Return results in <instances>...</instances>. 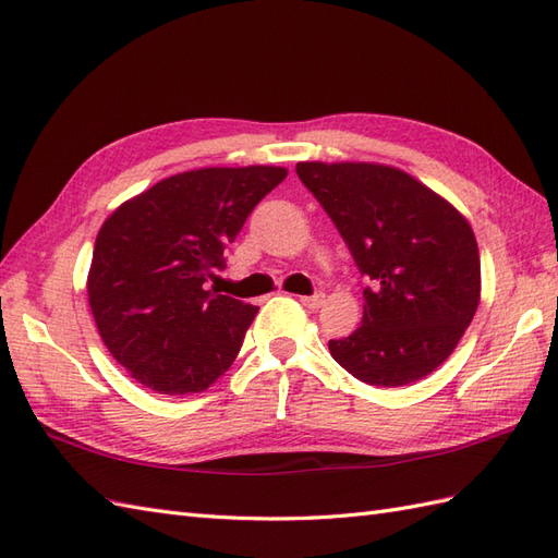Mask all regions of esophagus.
I'll return each mask as SVG.
<instances>
[{"mask_svg": "<svg viewBox=\"0 0 558 558\" xmlns=\"http://www.w3.org/2000/svg\"><path fill=\"white\" fill-rule=\"evenodd\" d=\"M298 301H301L307 310H317V307H322L324 305V293H315V295H301L298 298Z\"/></svg>", "mask_w": 558, "mask_h": 558, "instance_id": "esophagus-1", "label": "esophagus"}]
</instances>
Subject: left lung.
<instances>
[{"mask_svg":"<svg viewBox=\"0 0 558 558\" xmlns=\"http://www.w3.org/2000/svg\"><path fill=\"white\" fill-rule=\"evenodd\" d=\"M295 172L372 279L360 329L329 341L331 357L384 388L436 372L481 301V255L466 217L390 166L315 160Z\"/></svg>","mask_w":558,"mask_h":558,"instance_id":"left-lung-1","label":"left lung"}]
</instances>
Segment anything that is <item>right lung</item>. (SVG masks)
Segmentation results:
<instances>
[{"label":"right lung","mask_w":558,"mask_h":558,"mask_svg":"<svg viewBox=\"0 0 558 558\" xmlns=\"http://www.w3.org/2000/svg\"><path fill=\"white\" fill-rule=\"evenodd\" d=\"M287 168H203L172 174L101 225L89 307L118 364L160 396L213 386L236 360L257 307L206 289L225 248Z\"/></svg>","instance_id":"add662e5"}]
</instances>
